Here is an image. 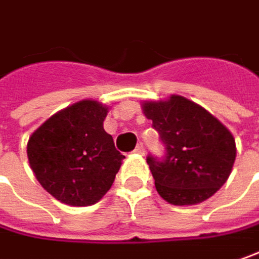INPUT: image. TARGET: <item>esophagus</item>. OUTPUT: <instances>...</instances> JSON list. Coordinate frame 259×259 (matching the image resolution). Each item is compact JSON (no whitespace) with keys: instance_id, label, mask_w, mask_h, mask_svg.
<instances>
[{"instance_id":"34e87169","label":"esophagus","mask_w":259,"mask_h":259,"mask_svg":"<svg viewBox=\"0 0 259 259\" xmlns=\"http://www.w3.org/2000/svg\"><path fill=\"white\" fill-rule=\"evenodd\" d=\"M134 153H137V154H144V146L143 144H138L136 150H134Z\"/></svg>"}]
</instances>
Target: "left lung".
Here are the masks:
<instances>
[{"instance_id":"obj_1","label":"left lung","mask_w":259,"mask_h":259,"mask_svg":"<svg viewBox=\"0 0 259 259\" xmlns=\"http://www.w3.org/2000/svg\"><path fill=\"white\" fill-rule=\"evenodd\" d=\"M141 108L166 146L163 160L147 157L159 195L174 205L208 200L225 185L236 159L232 133L208 110L179 95L146 100Z\"/></svg>"}]
</instances>
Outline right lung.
Instances as JSON below:
<instances>
[{
	"label": "right lung",
	"mask_w": 259,
	"mask_h": 259,
	"mask_svg": "<svg viewBox=\"0 0 259 259\" xmlns=\"http://www.w3.org/2000/svg\"><path fill=\"white\" fill-rule=\"evenodd\" d=\"M108 112L97 100H80L54 113L27 141L36 179L67 205L96 204L110 189L125 159L103 128Z\"/></svg>",
	"instance_id": "right-lung-1"
}]
</instances>
